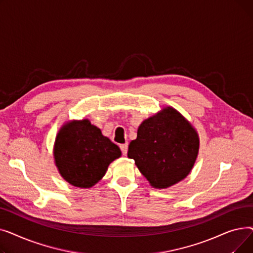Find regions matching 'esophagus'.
Returning <instances> with one entry per match:
<instances>
[{"mask_svg": "<svg viewBox=\"0 0 253 253\" xmlns=\"http://www.w3.org/2000/svg\"><path fill=\"white\" fill-rule=\"evenodd\" d=\"M120 149H121L122 154H123L124 156H126V155H127V152H128V143L121 144V145H120Z\"/></svg>", "mask_w": 253, "mask_h": 253, "instance_id": "esophagus-1", "label": "esophagus"}]
</instances>
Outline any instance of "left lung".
<instances>
[{
    "instance_id": "8db88e82",
    "label": "left lung",
    "mask_w": 253,
    "mask_h": 253,
    "mask_svg": "<svg viewBox=\"0 0 253 253\" xmlns=\"http://www.w3.org/2000/svg\"><path fill=\"white\" fill-rule=\"evenodd\" d=\"M197 130L178 111L165 106L139 125L128 158L156 189H167L187 177L197 160Z\"/></svg>"
}]
</instances>
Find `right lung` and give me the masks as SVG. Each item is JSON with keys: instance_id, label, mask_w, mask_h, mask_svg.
Returning <instances> with one entry per match:
<instances>
[{"instance_id": "obj_1", "label": "right lung", "mask_w": 253, "mask_h": 253, "mask_svg": "<svg viewBox=\"0 0 253 253\" xmlns=\"http://www.w3.org/2000/svg\"><path fill=\"white\" fill-rule=\"evenodd\" d=\"M121 155L118 145L103 136L101 130L88 119L64 123L53 148L59 174L70 184L81 189L96 184L109 165Z\"/></svg>"}]
</instances>
